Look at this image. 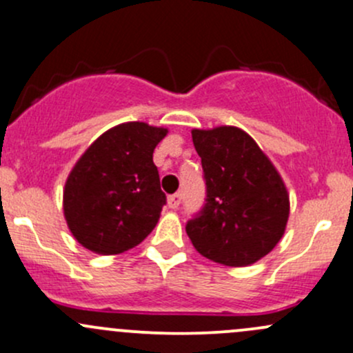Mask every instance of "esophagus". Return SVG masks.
<instances>
[{
	"instance_id": "1",
	"label": "esophagus",
	"mask_w": 353,
	"mask_h": 353,
	"mask_svg": "<svg viewBox=\"0 0 353 353\" xmlns=\"http://www.w3.org/2000/svg\"><path fill=\"white\" fill-rule=\"evenodd\" d=\"M181 199H183V196H181L179 192H176V194L167 198V205H169V208H172V210H176V208H179L181 205Z\"/></svg>"
}]
</instances>
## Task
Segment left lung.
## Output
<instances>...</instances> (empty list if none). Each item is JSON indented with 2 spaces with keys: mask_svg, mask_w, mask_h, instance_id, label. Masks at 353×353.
Here are the masks:
<instances>
[{
  "mask_svg": "<svg viewBox=\"0 0 353 353\" xmlns=\"http://www.w3.org/2000/svg\"><path fill=\"white\" fill-rule=\"evenodd\" d=\"M201 157L206 205L186 232L203 257L245 267L283 239L289 218L285 184L254 139L236 127L192 130Z\"/></svg>",
  "mask_w": 353,
  "mask_h": 353,
  "instance_id": "left-lung-1",
  "label": "left lung"
}]
</instances>
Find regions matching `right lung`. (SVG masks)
<instances>
[{"instance_id":"obj_1","label":"right lung","mask_w":353,"mask_h":353,"mask_svg":"<svg viewBox=\"0 0 353 353\" xmlns=\"http://www.w3.org/2000/svg\"><path fill=\"white\" fill-rule=\"evenodd\" d=\"M167 128L128 121L106 130L70 170L64 216L74 239L99 255L123 254L147 239L161 218L154 148Z\"/></svg>"}]
</instances>
